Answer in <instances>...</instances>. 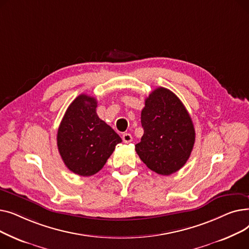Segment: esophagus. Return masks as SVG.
<instances>
[{
  "mask_svg": "<svg viewBox=\"0 0 249 249\" xmlns=\"http://www.w3.org/2000/svg\"><path fill=\"white\" fill-rule=\"evenodd\" d=\"M122 139L125 143H130L132 141V136H131V134H129V133H124L123 136H122Z\"/></svg>",
  "mask_w": 249,
  "mask_h": 249,
  "instance_id": "obj_1",
  "label": "esophagus"
}]
</instances>
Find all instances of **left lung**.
<instances>
[{
    "mask_svg": "<svg viewBox=\"0 0 249 249\" xmlns=\"http://www.w3.org/2000/svg\"><path fill=\"white\" fill-rule=\"evenodd\" d=\"M144 133L135 145L140 160L154 173L169 176L184 166L195 143V128L184 104L165 88L155 89L141 112Z\"/></svg>",
    "mask_w": 249,
    "mask_h": 249,
    "instance_id": "1",
    "label": "left lung"
}]
</instances>
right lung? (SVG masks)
Here are the masks:
<instances>
[{
    "label": "right lung",
    "mask_w": 249,
    "mask_h": 249,
    "mask_svg": "<svg viewBox=\"0 0 249 249\" xmlns=\"http://www.w3.org/2000/svg\"><path fill=\"white\" fill-rule=\"evenodd\" d=\"M97 100L82 94L65 112L57 131V147L67 167L89 177L101 171L122 139L97 115Z\"/></svg>",
    "instance_id": "1"
}]
</instances>
